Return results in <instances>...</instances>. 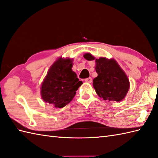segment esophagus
I'll return each mask as SVG.
<instances>
[{"label":"esophagus","instance_id":"34e87169","mask_svg":"<svg viewBox=\"0 0 158 158\" xmlns=\"http://www.w3.org/2000/svg\"><path fill=\"white\" fill-rule=\"evenodd\" d=\"M85 81L87 82V83H91V82H92V79H91V77H89V78H87L85 79Z\"/></svg>","mask_w":158,"mask_h":158}]
</instances>
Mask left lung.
I'll use <instances>...</instances> for the list:
<instances>
[{
    "instance_id": "obj_1",
    "label": "left lung",
    "mask_w": 158,
    "mask_h": 158,
    "mask_svg": "<svg viewBox=\"0 0 158 158\" xmlns=\"http://www.w3.org/2000/svg\"><path fill=\"white\" fill-rule=\"evenodd\" d=\"M83 57L95 60L97 77L93 80V87L99 97L104 100L119 102L125 98L130 87L129 80L122 68L114 58H96L90 53Z\"/></svg>"
}]
</instances>
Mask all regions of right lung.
Masks as SVG:
<instances>
[{
	"label": "right lung",
	"mask_w": 158,
	"mask_h": 158,
	"mask_svg": "<svg viewBox=\"0 0 158 158\" xmlns=\"http://www.w3.org/2000/svg\"><path fill=\"white\" fill-rule=\"evenodd\" d=\"M73 60L60 57L51 65L41 85V97L54 108H61L67 105L82 85L72 70Z\"/></svg>",
	"instance_id": "add662e5"
}]
</instances>
